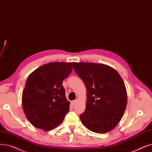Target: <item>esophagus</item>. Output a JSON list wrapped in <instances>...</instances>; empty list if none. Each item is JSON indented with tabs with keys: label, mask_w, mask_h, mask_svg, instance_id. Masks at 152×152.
Instances as JSON below:
<instances>
[{
	"label": "esophagus",
	"mask_w": 152,
	"mask_h": 152,
	"mask_svg": "<svg viewBox=\"0 0 152 152\" xmlns=\"http://www.w3.org/2000/svg\"><path fill=\"white\" fill-rule=\"evenodd\" d=\"M76 102H77V101L76 100H75V101H72V102H71V104L73 105H75L76 104Z\"/></svg>",
	"instance_id": "esophagus-1"
}]
</instances>
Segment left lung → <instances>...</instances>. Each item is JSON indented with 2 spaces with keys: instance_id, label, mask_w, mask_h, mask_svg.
Wrapping results in <instances>:
<instances>
[{
  "instance_id": "1",
  "label": "left lung",
  "mask_w": 152,
  "mask_h": 152,
  "mask_svg": "<svg viewBox=\"0 0 152 152\" xmlns=\"http://www.w3.org/2000/svg\"><path fill=\"white\" fill-rule=\"evenodd\" d=\"M72 64L87 91L86 109L80 115L82 123L94 132H108L121 121L127 107V91L122 78L106 64L85 62Z\"/></svg>"
}]
</instances>
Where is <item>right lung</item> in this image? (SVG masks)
I'll use <instances>...</instances> for the list:
<instances>
[{"instance_id": "1", "label": "right lung", "mask_w": 152, "mask_h": 152, "mask_svg": "<svg viewBox=\"0 0 152 152\" xmlns=\"http://www.w3.org/2000/svg\"><path fill=\"white\" fill-rule=\"evenodd\" d=\"M72 69L71 63L51 62L28 76L22 102L26 117L34 127L49 131L63 122L70 102L66 98L62 84Z\"/></svg>"}]
</instances>
